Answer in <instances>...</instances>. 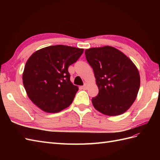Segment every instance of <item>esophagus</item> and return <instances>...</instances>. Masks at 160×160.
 <instances>
[{
	"mask_svg": "<svg viewBox=\"0 0 160 160\" xmlns=\"http://www.w3.org/2000/svg\"><path fill=\"white\" fill-rule=\"evenodd\" d=\"M82 88L83 89H87V88H88V84H87V83H84V86H82Z\"/></svg>",
	"mask_w": 160,
	"mask_h": 160,
	"instance_id": "34e87169",
	"label": "esophagus"
}]
</instances>
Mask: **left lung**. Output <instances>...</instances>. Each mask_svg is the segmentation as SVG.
<instances>
[{"label":"left lung","instance_id":"8db88e82","mask_svg":"<svg viewBox=\"0 0 160 160\" xmlns=\"http://www.w3.org/2000/svg\"><path fill=\"white\" fill-rule=\"evenodd\" d=\"M99 89L92 98L94 108L102 114L115 116L133 104L140 86V76L131 59L115 47L104 46L85 50Z\"/></svg>","mask_w":160,"mask_h":160}]
</instances>
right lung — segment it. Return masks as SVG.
<instances>
[{"label": "right lung", "instance_id": "right-lung-1", "mask_svg": "<svg viewBox=\"0 0 160 160\" xmlns=\"http://www.w3.org/2000/svg\"><path fill=\"white\" fill-rule=\"evenodd\" d=\"M83 51L53 45L36 51L29 58L22 82L33 104L47 113H58L72 103L78 87L71 82L68 67L76 62Z\"/></svg>", "mask_w": 160, "mask_h": 160}]
</instances>
